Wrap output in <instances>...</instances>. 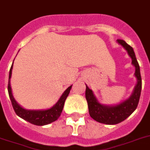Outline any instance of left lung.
Returning a JSON list of instances; mask_svg holds the SVG:
<instances>
[{
  "mask_svg": "<svg viewBox=\"0 0 150 150\" xmlns=\"http://www.w3.org/2000/svg\"><path fill=\"white\" fill-rule=\"evenodd\" d=\"M116 42L127 52V54L131 58V64L135 68L134 76L137 79V83L131 96L116 105H105L99 102L93 90L86 85V99L87 100L90 116L97 122L109 125L117 124L131 116L137 108L142 91L140 67L133 48L123 40L118 39Z\"/></svg>",
  "mask_w": 150,
  "mask_h": 150,
  "instance_id": "1",
  "label": "left lung"
}]
</instances>
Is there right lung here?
I'll return each instance as SVG.
<instances>
[{"label":"right lung","mask_w":150,"mask_h":150,"mask_svg":"<svg viewBox=\"0 0 150 150\" xmlns=\"http://www.w3.org/2000/svg\"><path fill=\"white\" fill-rule=\"evenodd\" d=\"M14 62V60H13ZM12 67H13V63L11 65L10 71H9V77H8V91L10 100L11 101L12 107L14 108L15 112L16 115L19 116L20 118L23 119L24 120L29 122V123L34 124L37 126H44L50 124V123L54 122L60 117V114L62 112L63 108L64 105V102L66 98L70 93V90L71 89L72 85L67 88V90L62 93L60 96L59 100L52 105L51 108H46V109H26L23 107H22L19 103L17 102L12 94V90L11 87V72H12Z\"/></svg>","instance_id":"1"}]
</instances>
